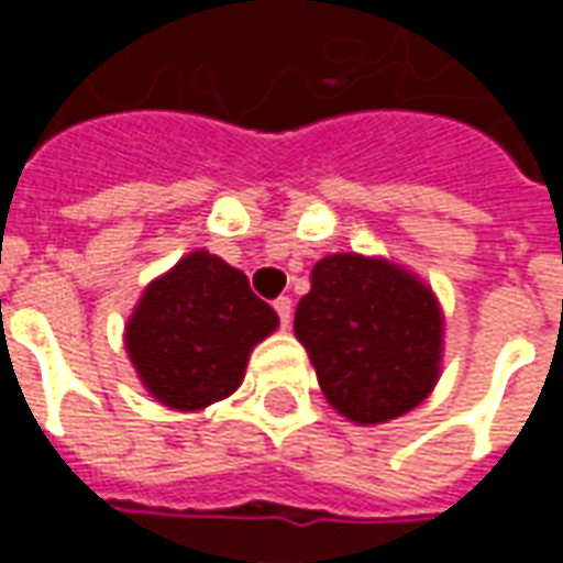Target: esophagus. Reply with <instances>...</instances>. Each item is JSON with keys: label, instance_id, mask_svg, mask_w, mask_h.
I'll list each match as a JSON object with an SVG mask.
<instances>
[{"label": "esophagus", "instance_id": "obj_1", "mask_svg": "<svg viewBox=\"0 0 563 563\" xmlns=\"http://www.w3.org/2000/svg\"><path fill=\"white\" fill-rule=\"evenodd\" d=\"M274 310H277V317H280V325L286 329V325L292 322V298H289V295H280V298L274 301Z\"/></svg>", "mask_w": 563, "mask_h": 563}]
</instances>
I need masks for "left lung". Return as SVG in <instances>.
I'll return each mask as SVG.
<instances>
[{"instance_id": "1", "label": "left lung", "mask_w": 563, "mask_h": 563, "mask_svg": "<svg viewBox=\"0 0 563 563\" xmlns=\"http://www.w3.org/2000/svg\"><path fill=\"white\" fill-rule=\"evenodd\" d=\"M295 334L329 404L358 424L389 422L434 389L443 319L431 289L383 258H319Z\"/></svg>"}]
</instances>
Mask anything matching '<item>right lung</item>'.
I'll list each match as a JSON object with an SVG mask.
<instances>
[{
  "mask_svg": "<svg viewBox=\"0 0 563 563\" xmlns=\"http://www.w3.org/2000/svg\"><path fill=\"white\" fill-rule=\"evenodd\" d=\"M277 329L244 274L205 250L150 283L126 325V350L150 395L174 410H201L244 379L250 350Z\"/></svg>",
  "mask_w": 563,
  "mask_h": 563,
  "instance_id": "add662e5",
  "label": "right lung"
}]
</instances>
